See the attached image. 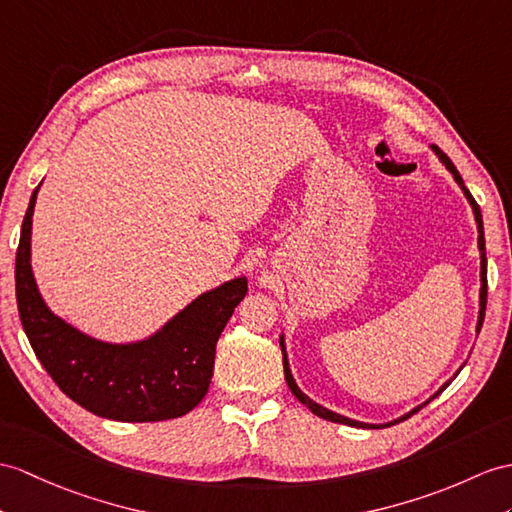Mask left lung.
I'll return each mask as SVG.
<instances>
[{
	"label": "left lung",
	"mask_w": 512,
	"mask_h": 512,
	"mask_svg": "<svg viewBox=\"0 0 512 512\" xmlns=\"http://www.w3.org/2000/svg\"><path fill=\"white\" fill-rule=\"evenodd\" d=\"M430 149L434 152V156L441 160V165L452 173V178H454V182L460 186V191H463V195L467 197V202H469V206H471V210H473V219H476V226H478V249H480V310H478V323H476V332H480V328H482V321H484V310H486V249H484V228H482V215H480V206L476 204V199L471 197V193L467 191V186H465V182H463V178H460V173H458V169L454 167V162L447 158L439 147L436 145H430ZM280 347H282V365H284V378H286V384H289V389H291V393L297 397L299 402H302L310 413L313 415H317V417H321V419H326V421H334V423H343V426H352V428H389V426H395V423H400V421H404V419H408V417H413L417 410L421 408V406H426V404H430L436 395H441L443 393V389L445 386H450V382L458 376V371L454 373V378H450L447 380L439 391H436L432 397H428L426 402L423 404H419V406H415L413 410H408L406 415H402V417H397V419H393V421H386V423H365V421H356V419H350V417H345V415H339V413H334V410H330V408H326V406H321V404H317V402H313L310 400V397L299 389L297 386V382H295V378H293V373H291V367H289V356H286V345H284V332L280 334Z\"/></svg>",
	"instance_id": "obj_1"
}]
</instances>
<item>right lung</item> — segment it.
<instances>
[{
	"label": "right lung",
	"instance_id": "right-lung-1",
	"mask_svg": "<svg viewBox=\"0 0 512 512\" xmlns=\"http://www.w3.org/2000/svg\"><path fill=\"white\" fill-rule=\"evenodd\" d=\"M39 189L23 217L15 265L19 317L36 358L62 393L97 417L141 423L186 415L208 393L217 341L247 295V278L195 297L141 341L95 339L58 317L36 284L32 217Z\"/></svg>",
	"mask_w": 512,
	"mask_h": 512
}]
</instances>
